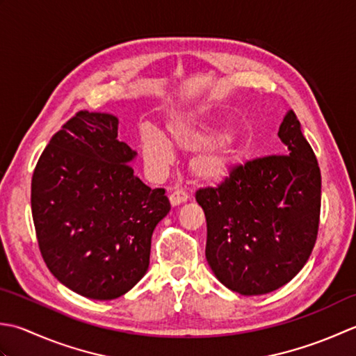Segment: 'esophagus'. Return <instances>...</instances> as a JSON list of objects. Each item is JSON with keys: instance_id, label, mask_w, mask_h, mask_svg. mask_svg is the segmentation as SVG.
I'll use <instances>...</instances> for the list:
<instances>
[{"instance_id": "esophagus-1", "label": "esophagus", "mask_w": 356, "mask_h": 356, "mask_svg": "<svg viewBox=\"0 0 356 356\" xmlns=\"http://www.w3.org/2000/svg\"><path fill=\"white\" fill-rule=\"evenodd\" d=\"M169 200H170V204L175 207V206H179V204H183V202H186L188 200V197L184 191H181V188H175V191L170 192Z\"/></svg>"}]
</instances>
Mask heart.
<instances>
[{
  "label": "heart",
  "mask_w": 356,
  "mask_h": 356,
  "mask_svg": "<svg viewBox=\"0 0 356 356\" xmlns=\"http://www.w3.org/2000/svg\"><path fill=\"white\" fill-rule=\"evenodd\" d=\"M165 129L173 146L181 154L195 155L191 170L201 183L212 186L226 183L248 159L249 141L244 138H226L227 130L224 127L198 121L172 120ZM170 143L159 130L141 129V154L144 163L154 173H163L175 161V152Z\"/></svg>",
  "instance_id": "1"
}]
</instances>
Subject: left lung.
<instances>
[{
  "instance_id": "8db88e82",
  "label": "left lung",
  "mask_w": 356,
  "mask_h": 356,
  "mask_svg": "<svg viewBox=\"0 0 356 356\" xmlns=\"http://www.w3.org/2000/svg\"><path fill=\"white\" fill-rule=\"evenodd\" d=\"M278 136L286 155L252 159L226 183L197 191L210 269L248 296L287 284L307 263L318 235L321 172L292 111Z\"/></svg>"
}]
</instances>
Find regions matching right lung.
Returning a JSON list of instances; mask_svg holds the SVG:
<instances>
[{
  "mask_svg": "<svg viewBox=\"0 0 356 356\" xmlns=\"http://www.w3.org/2000/svg\"><path fill=\"white\" fill-rule=\"evenodd\" d=\"M136 152L118 140V118L78 112L52 136L32 177V216L54 277L92 300L127 293L149 269L164 188L134 175Z\"/></svg>",
  "mask_w": 356,
  "mask_h": 356,
  "instance_id": "add662e5",
  "label": "right lung"
}]
</instances>
